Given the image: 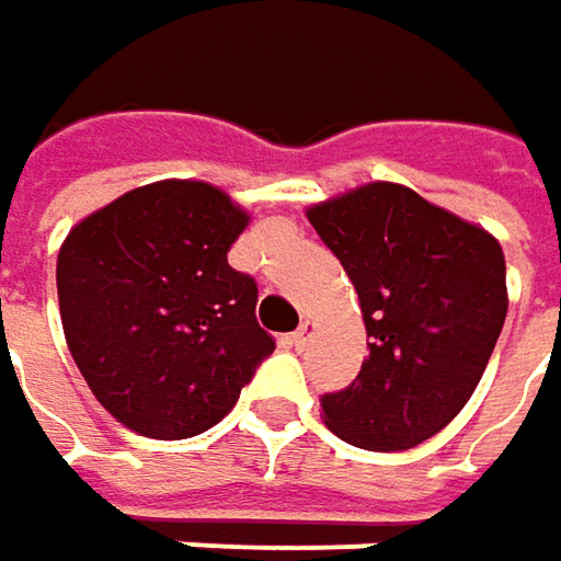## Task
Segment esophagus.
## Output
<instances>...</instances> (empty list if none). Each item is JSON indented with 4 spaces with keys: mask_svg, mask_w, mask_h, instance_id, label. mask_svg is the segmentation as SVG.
Here are the masks:
<instances>
[{
    "mask_svg": "<svg viewBox=\"0 0 561 561\" xmlns=\"http://www.w3.org/2000/svg\"><path fill=\"white\" fill-rule=\"evenodd\" d=\"M312 331H316V322H309V319H306V322H302V324H299V328H296L294 334H290V344H294L296 351H302V347L309 344V337H312Z\"/></svg>",
    "mask_w": 561,
    "mask_h": 561,
    "instance_id": "obj_1",
    "label": "esophagus"
}]
</instances>
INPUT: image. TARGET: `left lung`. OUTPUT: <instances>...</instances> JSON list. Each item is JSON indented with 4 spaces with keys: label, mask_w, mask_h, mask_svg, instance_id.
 Here are the masks:
<instances>
[{
    "label": "left lung",
    "mask_w": 561,
    "mask_h": 561,
    "mask_svg": "<svg viewBox=\"0 0 561 561\" xmlns=\"http://www.w3.org/2000/svg\"><path fill=\"white\" fill-rule=\"evenodd\" d=\"M359 296L369 356L322 398L324 426L369 451L445 430L477 391L508 312L505 255L480 224L401 183H366L306 208Z\"/></svg>",
    "instance_id": "8db88e82"
}]
</instances>
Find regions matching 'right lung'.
Segmentation results:
<instances>
[{"label": "right lung", "mask_w": 561, "mask_h": 561, "mask_svg": "<svg viewBox=\"0 0 561 561\" xmlns=\"http://www.w3.org/2000/svg\"><path fill=\"white\" fill-rule=\"evenodd\" d=\"M249 210L202 180L131 188L59 245L56 290L71 359L103 410L160 442L217 426L274 341L259 287L227 265Z\"/></svg>", "instance_id": "1"}]
</instances>
